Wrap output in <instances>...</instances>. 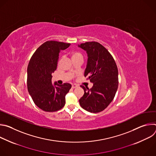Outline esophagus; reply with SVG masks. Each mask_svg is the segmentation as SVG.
I'll return each mask as SVG.
<instances>
[{
	"instance_id": "34e87169",
	"label": "esophagus",
	"mask_w": 156,
	"mask_h": 156,
	"mask_svg": "<svg viewBox=\"0 0 156 156\" xmlns=\"http://www.w3.org/2000/svg\"><path fill=\"white\" fill-rule=\"evenodd\" d=\"M77 87V86L76 85V84H73L72 86V87L73 88V89H74V88H75V87Z\"/></svg>"
}]
</instances>
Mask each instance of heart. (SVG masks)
Returning a JSON list of instances; mask_svg holds the SVG:
<instances>
[{"label":"heart","instance_id":"1","mask_svg":"<svg viewBox=\"0 0 156 156\" xmlns=\"http://www.w3.org/2000/svg\"><path fill=\"white\" fill-rule=\"evenodd\" d=\"M71 56H72V60L75 59V58H82L81 54H80V52H72Z\"/></svg>","mask_w":156,"mask_h":156}]
</instances>
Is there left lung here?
<instances>
[{
  "label": "left lung",
  "mask_w": 156,
  "mask_h": 156,
  "mask_svg": "<svg viewBox=\"0 0 156 156\" xmlns=\"http://www.w3.org/2000/svg\"><path fill=\"white\" fill-rule=\"evenodd\" d=\"M87 55L84 76L93 83L90 89L81 86L84 95L79 100L81 107L90 112L104 110L115 97L119 86L116 63L109 52L97 42H87L78 46Z\"/></svg>",
  "instance_id": "1"
}]
</instances>
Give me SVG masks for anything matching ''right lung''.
Instances as JSON below:
<instances>
[{"mask_svg": "<svg viewBox=\"0 0 156 156\" xmlns=\"http://www.w3.org/2000/svg\"><path fill=\"white\" fill-rule=\"evenodd\" d=\"M69 43L48 41L41 45L31 57L27 69V86L34 104L46 112H55L65 104V96L72 85L52 83V74L57 69L59 53Z\"/></svg>", "mask_w": 156, "mask_h": 156, "instance_id": "right-lung-1", "label": "right lung"}]
</instances>
